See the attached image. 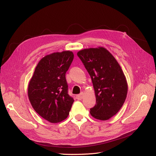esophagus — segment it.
Returning <instances> with one entry per match:
<instances>
[{
	"instance_id": "esophagus-1",
	"label": "esophagus",
	"mask_w": 156,
	"mask_h": 156,
	"mask_svg": "<svg viewBox=\"0 0 156 156\" xmlns=\"http://www.w3.org/2000/svg\"><path fill=\"white\" fill-rule=\"evenodd\" d=\"M76 98H77V100H82V99L83 98V93L81 92L80 94H78V95H77Z\"/></svg>"
}]
</instances>
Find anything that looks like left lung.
I'll return each mask as SVG.
<instances>
[{"mask_svg": "<svg viewBox=\"0 0 156 156\" xmlns=\"http://www.w3.org/2000/svg\"><path fill=\"white\" fill-rule=\"evenodd\" d=\"M77 56L90 76L95 91L96 103L90 112L98 120L111 119L119 111L127 96V84L120 66L103 48L83 49Z\"/></svg>", "mask_w": 156, "mask_h": 156, "instance_id": "obj_1", "label": "left lung"}]
</instances>
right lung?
<instances>
[{"label": "right lung", "mask_w": 156, "mask_h": 156, "mask_svg": "<svg viewBox=\"0 0 156 156\" xmlns=\"http://www.w3.org/2000/svg\"><path fill=\"white\" fill-rule=\"evenodd\" d=\"M73 57L69 51L46 55L37 64L30 81L28 96L33 108L51 123L66 119L74 101L68 94L66 79Z\"/></svg>", "instance_id": "1"}]
</instances>
